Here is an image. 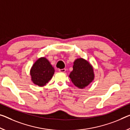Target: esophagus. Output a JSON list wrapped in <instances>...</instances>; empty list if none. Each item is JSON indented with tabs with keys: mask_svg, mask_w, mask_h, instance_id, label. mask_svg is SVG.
Wrapping results in <instances>:
<instances>
[{
	"mask_svg": "<svg viewBox=\"0 0 130 130\" xmlns=\"http://www.w3.org/2000/svg\"><path fill=\"white\" fill-rule=\"evenodd\" d=\"M59 71L61 73H65L66 72V69H59Z\"/></svg>",
	"mask_w": 130,
	"mask_h": 130,
	"instance_id": "obj_1",
	"label": "esophagus"
}]
</instances>
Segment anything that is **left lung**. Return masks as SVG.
Segmentation results:
<instances>
[{
	"mask_svg": "<svg viewBox=\"0 0 130 130\" xmlns=\"http://www.w3.org/2000/svg\"><path fill=\"white\" fill-rule=\"evenodd\" d=\"M69 76L76 87L83 89L94 80L93 67L85 59L77 58L74 61L73 71L70 73Z\"/></svg>",
	"mask_w": 130,
	"mask_h": 130,
	"instance_id": "1",
	"label": "left lung"
}]
</instances>
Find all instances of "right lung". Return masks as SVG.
<instances>
[{
    "mask_svg": "<svg viewBox=\"0 0 130 130\" xmlns=\"http://www.w3.org/2000/svg\"><path fill=\"white\" fill-rule=\"evenodd\" d=\"M54 67L46 57H40L35 62L30 70L32 82L42 87L50 80L54 74Z\"/></svg>",
    "mask_w": 130,
    "mask_h": 130,
    "instance_id": "1",
    "label": "right lung"
}]
</instances>
